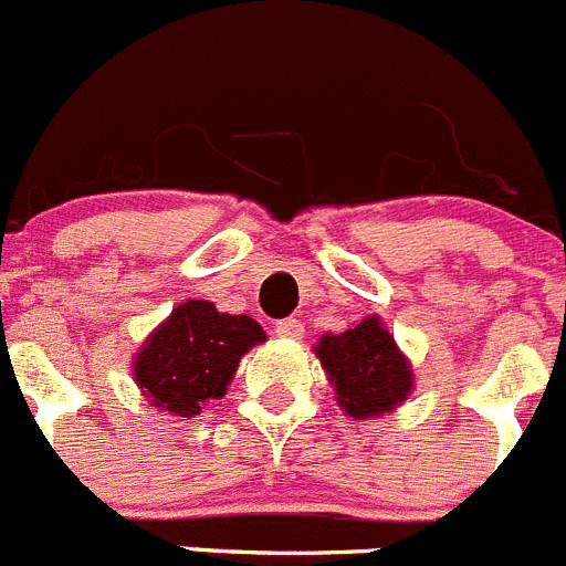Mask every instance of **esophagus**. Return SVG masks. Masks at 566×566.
Returning <instances> with one entry per match:
<instances>
[{
  "label": "esophagus",
  "instance_id": "1",
  "mask_svg": "<svg viewBox=\"0 0 566 566\" xmlns=\"http://www.w3.org/2000/svg\"><path fill=\"white\" fill-rule=\"evenodd\" d=\"M276 335L279 337H293V340H298L301 335H304V326H301V321L295 318H284L276 324Z\"/></svg>",
  "mask_w": 566,
  "mask_h": 566
}]
</instances>
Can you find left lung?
<instances>
[{
	"mask_svg": "<svg viewBox=\"0 0 566 566\" xmlns=\"http://www.w3.org/2000/svg\"><path fill=\"white\" fill-rule=\"evenodd\" d=\"M321 366L352 419H377L402 405L413 390V368L377 315L315 346Z\"/></svg>",
	"mask_w": 566,
	"mask_h": 566,
	"instance_id": "8db88e82",
	"label": "left lung"
}]
</instances>
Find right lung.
Returning a JSON list of instances; mask_svg holds the SVG:
<instances>
[{
	"label": "right lung",
	"instance_id": "1",
	"mask_svg": "<svg viewBox=\"0 0 566 566\" xmlns=\"http://www.w3.org/2000/svg\"><path fill=\"white\" fill-rule=\"evenodd\" d=\"M265 340V329L248 315L189 298L142 343L134 379L153 408L192 419L203 402L226 396L242 355Z\"/></svg>",
	"mask_w": 566,
	"mask_h": 566
}]
</instances>
